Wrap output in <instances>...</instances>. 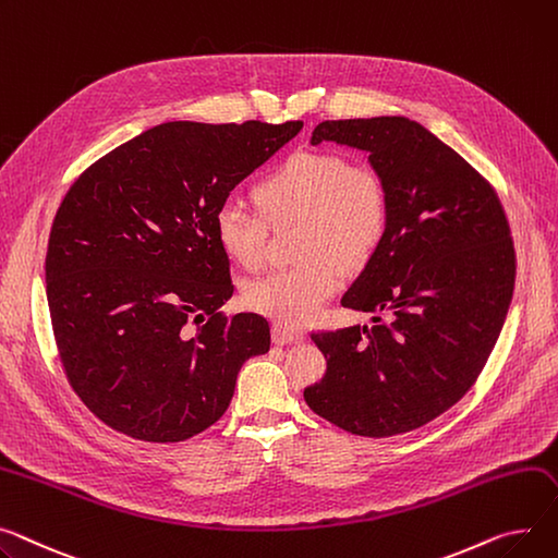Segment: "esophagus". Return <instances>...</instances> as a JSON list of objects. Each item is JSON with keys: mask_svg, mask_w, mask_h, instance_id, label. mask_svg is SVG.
<instances>
[{"mask_svg": "<svg viewBox=\"0 0 558 558\" xmlns=\"http://www.w3.org/2000/svg\"><path fill=\"white\" fill-rule=\"evenodd\" d=\"M305 341V333L287 327V325H274V343L276 345H289V343H301Z\"/></svg>", "mask_w": 558, "mask_h": 558, "instance_id": "esophagus-1", "label": "esophagus"}]
</instances>
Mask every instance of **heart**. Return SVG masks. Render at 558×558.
<instances>
[{"label":"heart","instance_id":"b5f03b06","mask_svg":"<svg viewBox=\"0 0 558 558\" xmlns=\"http://www.w3.org/2000/svg\"><path fill=\"white\" fill-rule=\"evenodd\" d=\"M257 210L238 199L217 208L215 235L235 263L257 269L265 257L267 227L299 221L293 231V265L244 287L246 305L280 325L312 323L341 282L379 246L390 195L379 170L350 163L331 153H299L284 159L255 189Z\"/></svg>","mask_w":558,"mask_h":558}]
</instances>
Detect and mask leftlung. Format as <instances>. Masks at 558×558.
<instances>
[{
  "mask_svg": "<svg viewBox=\"0 0 558 558\" xmlns=\"http://www.w3.org/2000/svg\"><path fill=\"white\" fill-rule=\"evenodd\" d=\"M323 141L367 153L388 185L386 233L341 301L388 320L314 331L327 373L305 401L352 435L415 430L469 392L498 341L515 280L509 221L494 185L411 119L323 121L312 145Z\"/></svg>",
  "mask_w": 558,
  "mask_h": 558,
  "instance_id": "8db88e82",
  "label": "left lung"
}]
</instances>
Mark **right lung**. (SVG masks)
<instances>
[{"instance_id":"add662e5","label":"right lung","mask_w":558,"mask_h":558,"mask_svg":"<svg viewBox=\"0 0 558 558\" xmlns=\"http://www.w3.org/2000/svg\"><path fill=\"white\" fill-rule=\"evenodd\" d=\"M301 128L172 121L71 183L49 235L47 301L66 381L109 428L189 439L227 413L244 361L269 352L267 318L219 310L233 280L215 215Z\"/></svg>"}]
</instances>
